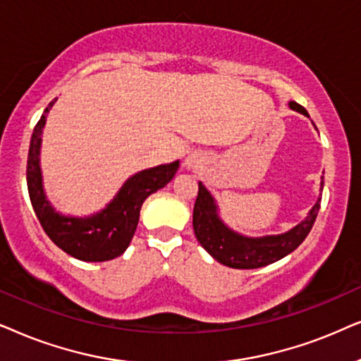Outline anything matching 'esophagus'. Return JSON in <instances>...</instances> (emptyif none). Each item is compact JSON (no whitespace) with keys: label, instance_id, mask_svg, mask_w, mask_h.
I'll list each match as a JSON object with an SVG mask.
<instances>
[{"label":"esophagus","instance_id":"1","mask_svg":"<svg viewBox=\"0 0 361 361\" xmlns=\"http://www.w3.org/2000/svg\"><path fill=\"white\" fill-rule=\"evenodd\" d=\"M200 161H201L200 157H196V155H191L186 158V165H188V168H198Z\"/></svg>","mask_w":361,"mask_h":361}]
</instances>
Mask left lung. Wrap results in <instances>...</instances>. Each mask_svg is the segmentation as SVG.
<instances>
[{
    "mask_svg": "<svg viewBox=\"0 0 361 361\" xmlns=\"http://www.w3.org/2000/svg\"><path fill=\"white\" fill-rule=\"evenodd\" d=\"M289 105L297 112L309 115L307 110L297 102H290ZM322 188H324V181H322ZM319 209L320 200L310 209L309 216L286 234L257 239L244 238L233 233L228 226L223 224V221L216 213L213 196L209 195L203 183H198V198H196L193 209V229L201 246L218 262L234 269H257L276 262L295 251L304 243L307 234L310 233Z\"/></svg>",
    "mask_w": 361,
    "mask_h": 361,
    "instance_id": "left-lung-1",
    "label": "left lung"
}]
</instances>
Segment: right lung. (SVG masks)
<instances>
[{
    "label": "right lung",
    "instance_id": "obj_1",
    "mask_svg": "<svg viewBox=\"0 0 361 361\" xmlns=\"http://www.w3.org/2000/svg\"><path fill=\"white\" fill-rule=\"evenodd\" d=\"M56 99L47 105L39 122L32 130L30 153H27V191L31 204L44 233L51 241L69 256L87 262H104L118 257L130 244L135 234L140 208L148 196L155 193L175 176L180 163L160 165L150 170H143L122 186L118 195L104 211L92 218H66L52 209L46 200L41 183L39 148L41 133L44 127L46 115L54 105Z\"/></svg>",
    "mask_w": 361,
    "mask_h": 361
}]
</instances>
